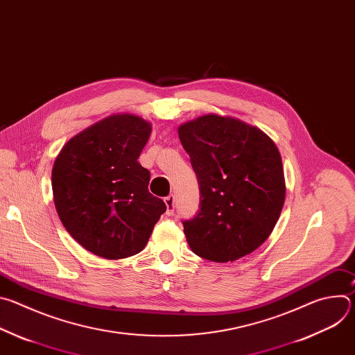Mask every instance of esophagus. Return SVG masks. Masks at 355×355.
Instances as JSON below:
<instances>
[{
	"label": "esophagus",
	"instance_id": "esophagus-1",
	"mask_svg": "<svg viewBox=\"0 0 355 355\" xmlns=\"http://www.w3.org/2000/svg\"><path fill=\"white\" fill-rule=\"evenodd\" d=\"M164 202H166V205H167V215L168 216H171V215H174V211H175V198H174V195H168L166 199H164Z\"/></svg>",
	"mask_w": 355,
	"mask_h": 355
}]
</instances>
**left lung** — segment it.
Instances as JSON below:
<instances>
[{
  "label": "left lung",
  "mask_w": 355,
  "mask_h": 355,
  "mask_svg": "<svg viewBox=\"0 0 355 355\" xmlns=\"http://www.w3.org/2000/svg\"><path fill=\"white\" fill-rule=\"evenodd\" d=\"M199 185V209L182 220L196 256L216 263L241 259L271 234L284 207L281 155L260 129L205 115L178 129Z\"/></svg>",
  "instance_id": "obj_1"
}]
</instances>
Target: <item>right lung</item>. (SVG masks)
Instances as JSON below:
<instances>
[{
    "label": "right lung",
    "mask_w": 355,
    "mask_h": 355,
    "mask_svg": "<svg viewBox=\"0 0 355 355\" xmlns=\"http://www.w3.org/2000/svg\"><path fill=\"white\" fill-rule=\"evenodd\" d=\"M150 133V123L139 116L112 115L69 140L55 162L59 218L95 256L137 254L167 209L148 192L150 173L137 162Z\"/></svg>",
    "instance_id": "right-lung-1"
}]
</instances>
